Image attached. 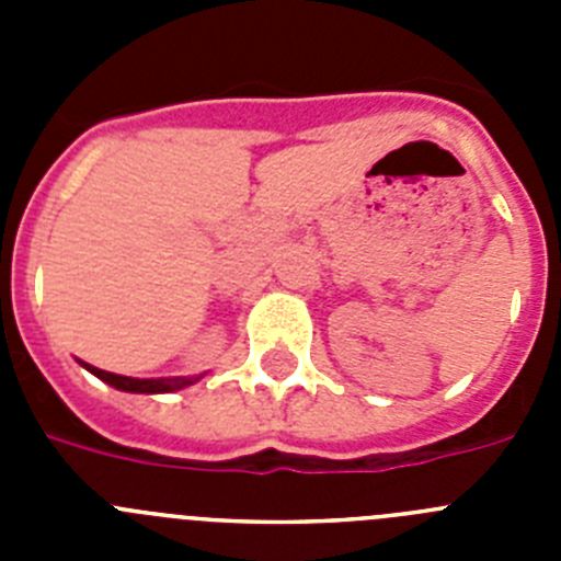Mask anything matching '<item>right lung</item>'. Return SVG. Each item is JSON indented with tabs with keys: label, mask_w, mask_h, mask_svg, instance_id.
<instances>
[{
	"label": "right lung",
	"mask_w": 561,
	"mask_h": 561,
	"mask_svg": "<svg viewBox=\"0 0 561 561\" xmlns=\"http://www.w3.org/2000/svg\"><path fill=\"white\" fill-rule=\"evenodd\" d=\"M83 368L106 381V385H112V388L126 390V393H168V390H180L191 385V379H131V376H117L108 374V370L92 368L87 362H83Z\"/></svg>",
	"instance_id": "obj_1"
}]
</instances>
